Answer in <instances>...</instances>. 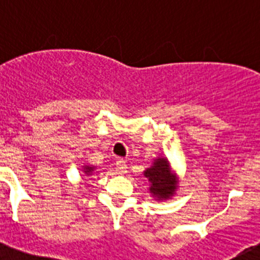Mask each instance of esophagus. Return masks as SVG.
Listing matches in <instances>:
<instances>
[{"mask_svg":"<svg viewBox=\"0 0 260 260\" xmlns=\"http://www.w3.org/2000/svg\"><path fill=\"white\" fill-rule=\"evenodd\" d=\"M116 172L118 174H125L127 172V165H126V162L123 160H118L116 162Z\"/></svg>","mask_w":260,"mask_h":260,"instance_id":"obj_1","label":"esophagus"}]
</instances>
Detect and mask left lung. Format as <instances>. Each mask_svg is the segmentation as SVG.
<instances>
[{"instance_id":"8db88e82","label":"left lung","mask_w":260,"mask_h":260,"mask_svg":"<svg viewBox=\"0 0 260 260\" xmlns=\"http://www.w3.org/2000/svg\"><path fill=\"white\" fill-rule=\"evenodd\" d=\"M148 182H150V192L152 197L157 198V201L169 199L173 197L177 189V178L176 173L172 171L171 164L167 157L155 158L151 168H147L143 172Z\"/></svg>"}]
</instances>
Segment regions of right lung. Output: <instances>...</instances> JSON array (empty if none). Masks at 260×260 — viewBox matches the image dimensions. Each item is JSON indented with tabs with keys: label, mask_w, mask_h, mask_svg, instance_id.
<instances>
[{
	"label": "right lung",
	"mask_w": 260,
	"mask_h": 260,
	"mask_svg": "<svg viewBox=\"0 0 260 260\" xmlns=\"http://www.w3.org/2000/svg\"><path fill=\"white\" fill-rule=\"evenodd\" d=\"M93 171H95V167H91V165H84L83 167V172L87 176H91Z\"/></svg>",
	"instance_id": "1"
}]
</instances>
